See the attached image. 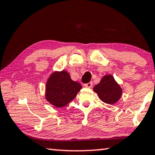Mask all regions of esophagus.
I'll list each match as a JSON object with an SVG mask.
<instances>
[{
    "instance_id": "1",
    "label": "esophagus",
    "mask_w": 155,
    "mask_h": 155,
    "mask_svg": "<svg viewBox=\"0 0 155 155\" xmlns=\"http://www.w3.org/2000/svg\"><path fill=\"white\" fill-rule=\"evenodd\" d=\"M92 84H93V83H92V82H91L87 83V84H85L84 87L87 88H91L92 87Z\"/></svg>"
}]
</instances>
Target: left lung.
<instances>
[{"label": "left lung", "instance_id": "left-lung-1", "mask_svg": "<svg viewBox=\"0 0 155 155\" xmlns=\"http://www.w3.org/2000/svg\"><path fill=\"white\" fill-rule=\"evenodd\" d=\"M94 91L102 102L109 104L117 102L122 96L123 90L111 75L102 78L98 84L94 87Z\"/></svg>", "mask_w": 155, "mask_h": 155}]
</instances>
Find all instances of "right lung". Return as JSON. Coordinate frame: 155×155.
Returning a JSON list of instances; mask_svg holds the SVG:
<instances>
[{"label": "right lung", "instance_id": "1", "mask_svg": "<svg viewBox=\"0 0 155 155\" xmlns=\"http://www.w3.org/2000/svg\"><path fill=\"white\" fill-rule=\"evenodd\" d=\"M82 88L80 83L71 80L67 71H54L47 80L45 97L56 107H63L75 98Z\"/></svg>", "mask_w": 155, "mask_h": 155}]
</instances>
